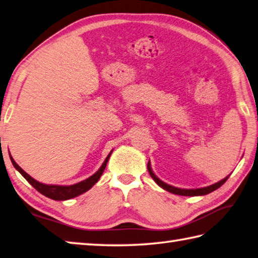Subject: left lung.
<instances>
[{"label":"left lung","mask_w":258,"mask_h":258,"mask_svg":"<svg viewBox=\"0 0 258 258\" xmlns=\"http://www.w3.org/2000/svg\"><path fill=\"white\" fill-rule=\"evenodd\" d=\"M148 170L150 172V176H151L153 178V180L157 182V184L162 187L163 189H166L168 191H170V193L172 194H177V195H181V196H199V195H207L209 193H211V191H213L215 189H218L220 186H222L224 182H226V180L229 178L226 177L223 178L222 180H220L218 182H215V184L211 185V186H208V187H203V188H196V189H181V188H177V187H174L171 185H168L166 184V182H163L162 180L159 179V178L153 174V171L151 169V166H150V162H148Z\"/></svg>","instance_id":"1"}]
</instances>
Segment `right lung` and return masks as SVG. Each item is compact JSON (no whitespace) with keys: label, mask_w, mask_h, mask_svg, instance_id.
Instances as JSON below:
<instances>
[{"label":"right lung","mask_w":258,"mask_h":258,"mask_svg":"<svg viewBox=\"0 0 258 258\" xmlns=\"http://www.w3.org/2000/svg\"><path fill=\"white\" fill-rule=\"evenodd\" d=\"M113 152V151H111ZM111 152L107 156L106 160L102 163V166L99 168V170H98L96 174H93L91 177L87 178L86 180L78 182V184H74L71 186H58V185H45V184H41V182L37 181L34 178L30 177L29 175L27 174V172L21 169L20 167H19L18 163L13 160V158L10 156L11 159V162L12 165L15 166L16 169L20 172V174L26 178L27 181L29 182V184L36 188L37 190L41 193L43 195H45L46 198H49L51 200H55V201H65V200H70V199H73L76 198V196L81 195L83 193H86L87 190H89L91 188V187L96 184V182L99 180V178L101 177L102 172H104L105 168L107 166V162H108V159L110 157Z\"/></svg>","instance_id":"obj_1"}]
</instances>
